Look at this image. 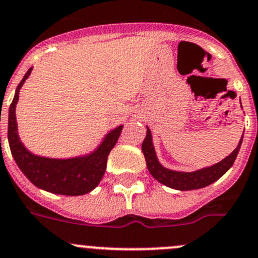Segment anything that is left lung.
Here are the masks:
<instances>
[{
	"instance_id": "1",
	"label": "left lung",
	"mask_w": 258,
	"mask_h": 258,
	"mask_svg": "<svg viewBox=\"0 0 258 258\" xmlns=\"http://www.w3.org/2000/svg\"><path fill=\"white\" fill-rule=\"evenodd\" d=\"M242 140H243V136L239 140L237 149L229 156L222 160L221 162L211 167H207V169H202L192 172L172 171V170L165 169L164 166H161L156 159V154H155V149L151 140V131L149 128H147L146 137L142 142V152H144L145 159H146V165L150 174L159 182L176 190L201 189V187L208 186L212 182L217 181L219 177L223 176L231 169L237 155H238L239 149H241Z\"/></svg>"
}]
</instances>
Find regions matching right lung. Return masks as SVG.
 I'll list each match as a JSON object with an SVG mask.
<instances>
[{
  "label": "right lung",
  "mask_w": 258,
  "mask_h": 258,
  "mask_svg": "<svg viewBox=\"0 0 258 258\" xmlns=\"http://www.w3.org/2000/svg\"><path fill=\"white\" fill-rule=\"evenodd\" d=\"M31 69L27 71L17 86L14 101L10 106L7 135L12 156L27 179L40 189L61 196H83L93 190L103 177L107 166V157L116 145L123 126H118L109 132L98 149L88 156L56 160L32 155L20 141L15 114L20 88L30 76Z\"/></svg>",
  "instance_id": "add662e5"
}]
</instances>
